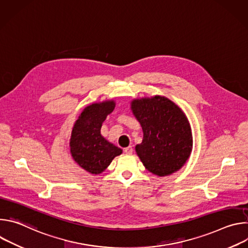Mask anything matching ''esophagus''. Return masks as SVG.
Instances as JSON below:
<instances>
[{"label":"esophagus","mask_w":248,"mask_h":248,"mask_svg":"<svg viewBox=\"0 0 248 248\" xmlns=\"http://www.w3.org/2000/svg\"><path fill=\"white\" fill-rule=\"evenodd\" d=\"M132 152H133L132 146H128V147L124 148V153H126V154H132Z\"/></svg>","instance_id":"obj_1"}]
</instances>
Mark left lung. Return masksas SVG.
<instances>
[{
	"label": "left lung",
	"instance_id": "left-lung-1",
	"mask_svg": "<svg viewBox=\"0 0 248 248\" xmlns=\"http://www.w3.org/2000/svg\"><path fill=\"white\" fill-rule=\"evenodd\" d=\"M131 110L143 130L135 150L145 168L160 176L179 170L192 150L191 127L184 112L162 96L133 100Z\"/></svg>",
	"mask_w": 248,
	"mask_h": 248
}]
</instances>
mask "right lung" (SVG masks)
<instances>
[{
  "mask_svg": "<svg viewBox=\"0 0 248 248\" xmlns=\"http://www.w3.org/2000/svg\"><path fill=\"white\" fill-rule=\"evenodd\" d=\"M115 108L114 101L92 104L86 107L76 122L70 137V153L85 170L100 173L123 150L101 135V126Z\"/></svg>",
  "mask_w": 248,
  "mask_h": 248,
  "instance_id": "right-lung-1",
  "label": "right lung"
}]
</instances>
